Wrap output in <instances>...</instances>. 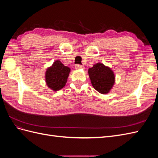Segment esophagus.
Instances as JSON below:
<instances>
[{"label":"esophagus","instance_id":"obj_1","mask_svg":"<svg viewBox=\"0 0 158 158\" xmlns=\"http://www.w3.org/2000/svg\"><path fill=\"white\" fill-rule=\"evenodd\" d=\"M76 69H84V66L83 65H80V64H76L75 66Z\"/></svg>","mask_w":158,"mask_h":158}]
</instances>
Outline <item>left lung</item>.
Segmentation results:
<instances>
[{"label":"left lung","mask_w":158,"mask_h":158,"mask_svg":"<svg viewBox=\"0 0 158 158\" xmlns=\"http://www.w3.org/2000/svg\"><path fill=\"white\" fill-rule=\"evenodd\" d=\"M88 74L93 87L99 93H108L114 84L113 71L102 63H97L92 68H89Z\"/></svg>","instance_id":"obj_1"}]
</instances>
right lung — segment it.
I'll return each instance as SVG.
<instances>
[{
    "label": "right lung",
    "instance_id": "add662e5",
    "mask_svg": "<svg viewBox=\"0 0 158 158\" xmlns=\"http://www.w3.org/2000/svg\"><path fill=\"white\" fill-rule=\"evenodd\" d=\"M70 69L64 66L59 60H56L46 71L45 80L48 87L54 91L63 88L67 81Z\"/></svg>",
    "mask_w": 158,
    "mask_h": 158
}]
</instances>
